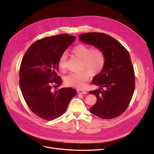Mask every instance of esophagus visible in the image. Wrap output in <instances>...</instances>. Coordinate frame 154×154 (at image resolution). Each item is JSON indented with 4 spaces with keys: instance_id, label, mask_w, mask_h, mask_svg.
Instances as JSON below:
<instances>
[{
    "instance_id": "obj_1",
    "label": "esophagus",
    "mask_w": 154,
    "mask_h": 154,
    "mask_svg": "<svg viewBox=\"0 0 154 154\" xmlns=\"http://www.w3.org/2000/svg\"><path fill=\"white\" fill-rule=\"evenodd\" d=\"M77 92L79 94H87V92L85 91H82V90H80V89H77Z\"/></svg>"
}]
</instances>
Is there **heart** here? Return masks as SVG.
<instances>
[{
	"mask_svg": "<svg viewBox=\"0 0 154 154\" xmlns=\"http://www.w3.org/2000/svg\"><path fill=\"white\" fill-rule=\"evenodd\" d=\"M71 52L73 55L82 59V69L86 70L71 73L66 77L65 82L69 86L83 88L91 77V73L97 75L102 72L106 63V57L100 48L92 49L90 46L82 44L74 46ZM58 67L62 71L66 70L67 68V55L65 53L59 59Z\"/></svg>",
	"mask_w": 154,
	"mask_h": 154,
	"instance_id": "b5f03b06",
	"label": "heart"
}]
</instances>
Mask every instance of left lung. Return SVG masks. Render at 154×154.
I'll return each mask as SVG.
<instances>
[{
	"label": "left lung",
	"mask_w": 154,
	"mask_h": 154,
	"mask_svg": "<svg viewBox=\"0 0 154 154\" xmlns=\"http://www.w3.org/2000/svg\"><path fill=\"white\" fill-rule=\"evenodd\" d=\"M79 37L80 41L100 48L106 57L103 70L92 80V83L100 87L89 92L97 97L90 112L103 119L116 118L125 111L134 91V70L130 55L122 44L107 34L88 32Z\"/></svg>",
	"instance_id": "8db88e82"
}]
</instances>
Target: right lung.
<instances>
[{
    "instance_id": "right-lung-1",
    "label": "right lung",
    "mask_w": 154,
    "mask_h": 154,
    "mask_svg": "<svg viewBox=\"0 0 154 154\" xmlns=\"http://www.w3.org/2000/svg\"><path fill=\"white\" fill-rule=\"evenodd\" d=\"M75 39L73 35L60 34L37 40L26 51L19 70V85L27 105L38 117L52 120L66 112L77 91L62 88V79L57 75L60 55Z\"/></svg>"
}]
</instances>
